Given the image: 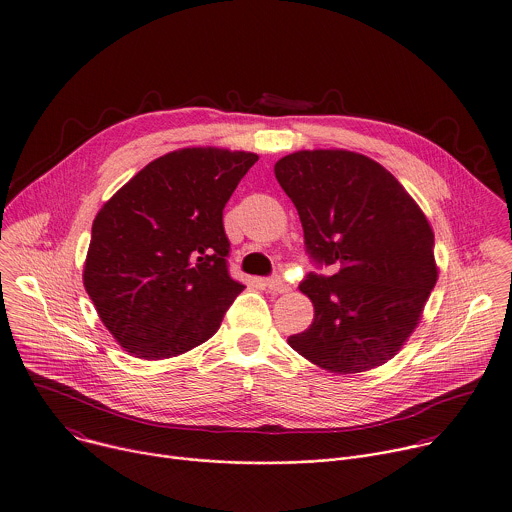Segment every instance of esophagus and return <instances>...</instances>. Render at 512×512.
Instances as JSON below:
<instances>
[{"mask_svg": "<svg viewBox=\"0 0 512 512\" xmlns=\"http://www.w3.org/2000/svg\"><path fill=\"white\" fill-rule=\"evenodd\" d=\"M267 288H269V292L272 294H286V292H290V284H286L282 278H269L267 282Z\"/></svg>", "mask_w": 512, "mask_h": 512, "instance_id": "34e87169", "label": "esophagus"}]
</instances>
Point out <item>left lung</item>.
<instances>
[{"label": "left lung", "instance_id": "8db88e82", "mask_svg": "<svg viewBox=\"0 0 512 512\" xmlns=\"http://www.w3.org/2000/svg\"><path fill=\"white\" fill-rule=\"evenodd\" d=\"M274 176L298 209L307 253L338 267L301 282L315 317L288 344L338 375L392 360L418 327L439 276L420 205L360 152H292L274 164Z\"/></svg>", "mask_w": 512, "mask_h": 512}]
</instances>
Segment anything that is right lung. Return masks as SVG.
<instances>
[{
	"label": "right lung",
	"mask_w": 512,
	"mask_h": 512,
	"mask_svg": "<svg viewBox=\"0 0 512 512\" xmlns=\"http://www.w3.org/2000/svg\"><path fill=\"white\" fill-rule=\"evenodd\" d=\"M255 152L187 147L149 162L98 211L83 284L125 352L168 360L220 329L230 278L222 211Z\"/></svg>",
	"instance_id": "1"
}]
</instances>
